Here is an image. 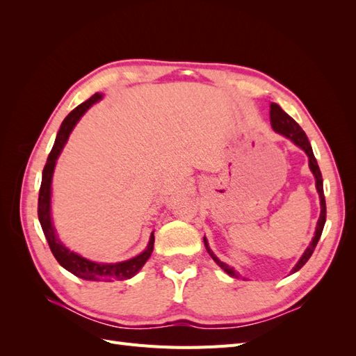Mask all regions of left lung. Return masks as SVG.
<instances>
[{
  "instance_id": "8db88e82",
  "label": "left lung",
  "mask_w": 356,
  "mask_h": 356,
  "mask_svg": "<svg viewBox=\"0 0 356 356\" xmlns=\"http://www.w3.org/2000/svg\"><path fill=\"white\" fill-rule=\"evenodd\" d=\"M270 122H272V127H273L275 132H277V134H281V135L289 138L291 141H293L296 145H298L300 148L305 149V153H306L307 157H309L310 170L314 172V175H315V178H316V190H318V193H319V199H321V217H319V220H318L315 236H314V239H312L310 245L307 246V250L305 251L303 257L300 258V261H298V263L296 264V267L293 268V273H296L297 270H300V268L307 263V260L312 257V254H314L315 248H316V245H318V241H319L321 234H322V230H324L325 218H327V207H325L324 186H322V175H321V170H319V166H318V161H316V159H315V156H314V152H312V145H310L309 139H307V136H306L303 129H301V127L298 126V123L294 120V118L289 117L277 104H272V105H270ZM203 241H204V246H207L208 254L212 257V260H213L215 263H217L225 273L230 275V276L238 277V273H236L232 267H229L225 263L220 261L218 258L215 257V254L209 250L208 241H207V239H203Z\"/></svg>"
}]
</instances>
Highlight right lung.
Masks as SVG:
<instances>
[{"instance_id":"add662e5","label":"right lung","mask_w":356,"mask_h":356,"mask_svg":"<svg viewBox=\"0 0 356 356\" xmlns=\"http://www.w3.org/2000/svg\"><path fill=\"white\" fill-rule=\"evenodd\" d=\"M101 98H102L101 93H95L90 99L80 104L77 108H74L65 117V120L62 122L59 132L56 135L55 145H53L51 152L47 157V163L44 169H42V179H41V187H40V195H38V220H40L42 232H44L46 239L49 242L51 254L55 255L58 263L63 268H67L68 272H71L75 276L86 279V281H108L110 282V281H123V279H129L138 273L139 268L145 264V261L153 252L154 234L152 233V238H149L147 250L143 254H139L138 257L131 258V260L114 263V264L93 263L90 260H86V258L80 257L79 254L67 250V248L58 241L55 229H53L51 220H50V187H51V177H53V170H55L56 159L59 157L63 145H65V143L68 141V136L74 129V126L80 120V117Z\"/></svg>"}]
</instances>
